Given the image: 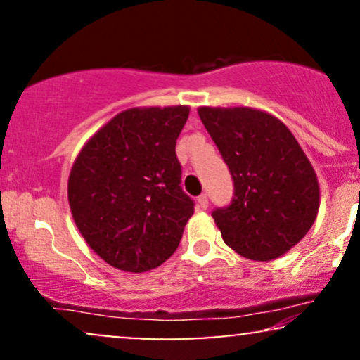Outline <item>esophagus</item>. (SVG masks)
I'll return each instance as SVG.
<instances>
[{
  "label": "esophagus",
  "instance_id": "obj_1",
  "mask_svg": "<svg viewBox=\"0 0 360 360\" xmlns=\"http://www.w3.org/2000/svg\"><path fill=\"white\" fill-rule=\"evenodd\" d=\"M198 206H200L201 210L208 208V196H206V194H201V196L198 198Z\"/></svg>",
  "mask_w": 360,
  "mask_h": 360
}]
</instances>
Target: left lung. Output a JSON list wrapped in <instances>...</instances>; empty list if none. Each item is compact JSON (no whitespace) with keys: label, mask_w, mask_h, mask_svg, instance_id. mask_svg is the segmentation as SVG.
Instances as JSON below:
<instances>
[{"label":"left lung","mask_w":360,"mask_h":360,"mask_svg":"<svg viewBox=\"0 0 360 360\" xmlns=\"http://www.w3.org/2000/svg\"><path fill=\"white\" fill-rule=\"evenodd\" d=\"M229 166L233 198L212 213L223 242L252 260L278 259L316 220L320 188L311 162L279 118L255 108L198 110Z\"/></svg>","instance_id":"8db88e82"}]
</instances>
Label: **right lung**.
<instances>
[{
	"label": "right lung",
	"mask_w": 360,
	"mask_h": 360,
	"mask_svg": "<svg viewBox=\"0 0 360 360\" xmlns=\"http://www.w3.org/2000/svg\"><path fill=\"white\" fill-rule=\"evenodd\" d=\"M189 106L130 108L81 148L69 206L88 245L110 266L146 272L174 254L194 203L181 188L176 140Z\"/></svg>",
	"instance_id": "right-lung-1"
}]
</instances>
